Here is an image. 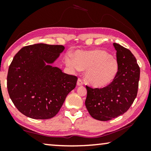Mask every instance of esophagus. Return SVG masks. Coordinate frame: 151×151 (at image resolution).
<instances>
[{
	"mask_svg": "<svg viewBox=\"0 0 151 151\" xmlns=\"http://www.w3.org/2000/svg\"><path fill=\"white\" fill-rule=\"evenodd\" d=\"M83 84H84V82L82 81V80L81 79V78H78V82H77V85L82 86V85H83Z\"/></svg>",
	"mask_w": 151,
	"mask_h": 151,
	"instance_id": "1",
	"label": "esophagus"
}]
</instances>
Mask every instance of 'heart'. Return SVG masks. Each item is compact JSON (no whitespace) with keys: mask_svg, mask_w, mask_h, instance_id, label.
Masks as SVG:
<instances>
[{"mask_svg":"<svg viewBox=\"0 0 151 151\" xmlns=\"http://www.w3.org/2000/svg\"><path fill=\"white\" fill-rule=\"evenodd\" d=\"M74 57H65V64L72 71L85 70V79L95 87L108 86L117 75L118 62L106 51L93 49L86 51H77Z\"/></svg>","mask_w":151,"mask_h":151,"instance_id":"obj_1","label":"heart"}]
</instances>
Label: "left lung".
I'll return each instance as SVG.
<instances>
[{
  "mask_svg": "<svg viewBox=\"0 0 151 151\" xmlns=\"http://www.w3.org/2000/svg\"><path fill=\"white\" fill-rule=\"evenodd\" d=\"M117 51L119 70L114 80L104 88L86 86V109L94 119L108 121L123 115L131 107L137 96L140 69L131 51L113 43Z\"/></svg>",
  "mask_w": 151,
  "mask_h": 151,
  "instance_id": "1",
  "label": "left lung"
}]
</instances>
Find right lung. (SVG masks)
<instances>
[{"label":"right lung","instance_id":"right-lung-1","mask_svg":"<svg viewBox=\"0 0 151 151\" xmlns=\"http://www.w3.org/2000/svg\"><path fill=\"white\" fill-rule=\"evenodd\" d=\"M63 45L35 44L22 47L14 57L7 78V90L18 111L33 119H46L58 113L78 78L52 67Z\"/></svg>","mask_w":151,"mask_h":151}]
</instances>
